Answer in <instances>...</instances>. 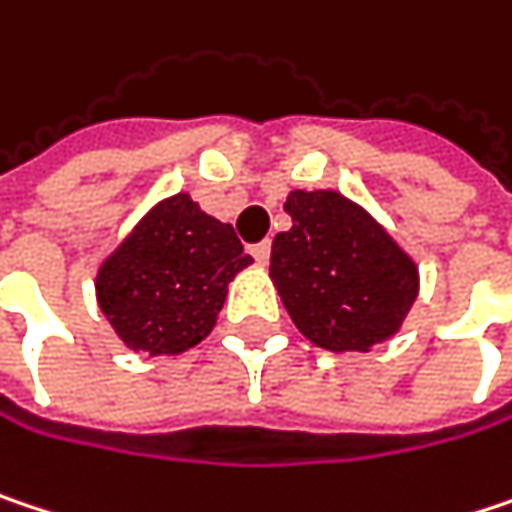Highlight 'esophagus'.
<instances>
[{"label": "esophagus", "instance_id": "obj_1", "mask_svg": "<svg viewBox=\"0 0 512 512\" xmlns=\"http://www.w3.org/2000/svg\"><path fill=\"white\" fill-rule=\"evenodd\" d=\"M269 255H272V246H269V243H257V246H252V257H255L260 266L269 263Z\"/></svg>", "mask_w": 512, "mask_h": 512}]
</instances>
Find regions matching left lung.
<instances>
[{
	"label": "left lung",
	"mask_w": 512,
	"mask_h": 512,
	"mask_svg": "<svg viewBox=\"0 0 512 512\" xmlns=\"http://www.w3.org/2000/svg\"><path fill=\"white\" fill-rule=\"evenodd\" d=\"M284 210L269 278L304 340L334 354L393 340L419 296L413 255L340 190H290Z\"/></svg>",
	"instance_id": "left-lung-1"
}]
</instances>
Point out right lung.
Listing matches in <instances>:
<instances>
[{"instance_id": "obj_1", "label": "right lung", "mask_w": 512, "mask_h": 512, "mask_svg": "<svg viewBox=\"0 0 512 512\" xmlns=\"http://www.w3.org/2000/svg\"><path fill=\"white\" fill-rule=\"evenodd\" d=\"M249 263L234 228L181 190L146 210L99 263L96 302L125 349L175 357L213 331L228 284Z\"/></svg>"}]
</instances>
